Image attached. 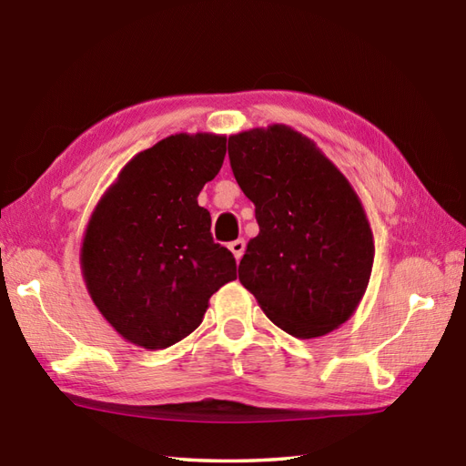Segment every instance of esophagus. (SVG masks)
Returning <instances> with one entry per match:
<instances>
[{
	"label": "esophagus",
	"instance_id": "1",
	"mask_svg": "<svg viewBox=\"0 0 466 466\" xmlns=\"http://www.w3.org/2000/svg\"><path fill=\"white\" fill-rule=\"evenodd\" d=\"M244 248H246V242H244L242 238L230 242V250H232V254H234V258H236V260H240V258H242Z\"/></svg>",
	"mask_w": 466,
	"mask_h": 466
}]
</instances>
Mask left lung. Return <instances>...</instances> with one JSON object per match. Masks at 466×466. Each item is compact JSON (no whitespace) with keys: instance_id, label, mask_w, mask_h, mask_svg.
Segmentation results:
<instances>
[{"instance_id":"1","label":"left lung","mask_w":466,"mask_h":466,"mask_svg":"<svg viewBox=\"0 0 466 466\" xmlns=\"http://www.w3.org/2000/svg\"><path fill=\"white\" fill-rule=\"evenodd\" d=\"M234 177L260 232L238 277L272 323L299 339L337 329L366 295L373 234L348 177L287 125L228 137Z\"/></svg>"}]
</instances>
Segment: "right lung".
Wrapping results in <instances>:
<instances>
[{
	"label": "right lung",
	"instance_id": "obj_1",
	"mask_svg": "<svg viewBox=\"0 0 466 466\" xmlns=\"http://www.w3.org/2000/svg\"><path fill=\"white\" fill-rule=\"evenodd\" d=\"M226 137L176 133L137 153L98 199L80 248L93 303L143 350H166L198 329L218 289L236 279L198 206L220 171Z\"/></svg>",
	"mask_w": 466,
	"mask_h": 466
}]
</instances>
